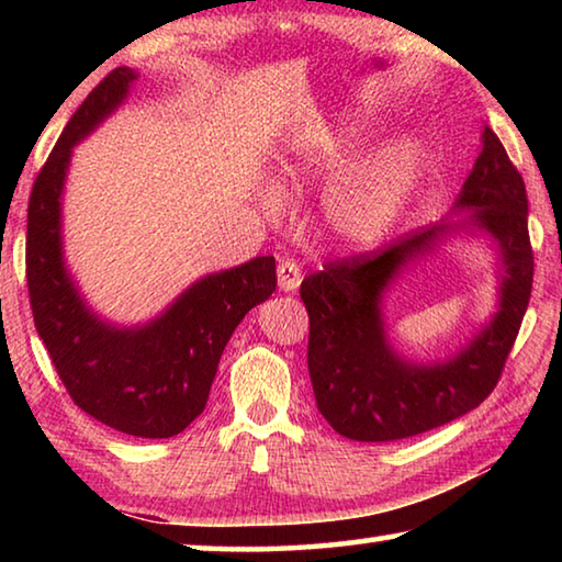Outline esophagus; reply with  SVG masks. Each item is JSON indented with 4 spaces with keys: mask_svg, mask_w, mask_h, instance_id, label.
Returning <instances> with one entry per match:
<instances>
[{
    "mask_svg": "<svg viewBox=\"0 0 562 562\" xmlns=\"http://www.w3.org/2000/svg\"><path fill=\"white\" fill-rule=\"evenodd\" d=\"M302 282V270L294 260H280L278 265V284L282 292H294Z\"/></svg>",
    "mask_w": 562,
    "mask_h": 562,
    "instance_id": "obj_1",
    "label": "esophagus"
}]
</instances>
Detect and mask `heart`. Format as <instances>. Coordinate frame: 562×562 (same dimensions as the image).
Here are the masks:
<instances>
[{
  "label": "heart",
  "instance_id": "heart-1",
  "mask_svg": "<svg viewBox=\"0 0 562 562\" xmlns=\"http://www.w3.org/2000/svg\"><path fill=\"white\" fill-rule=\"evenodd\" d=\"M364 138L367 131L359 123L312 133L280 158V180L284 186L297 188L307 180L331 176L359 154ZM424 170L426 148L412 136L392 140L357 160L331 180L322 201L329 231L341 243L359 250L384 243L412 205ZM260 201L270 215L282 211L280 190H262Z\"/></svg>",
  "mask_w": 562,
  "mask_h": 562
}]
</instances>
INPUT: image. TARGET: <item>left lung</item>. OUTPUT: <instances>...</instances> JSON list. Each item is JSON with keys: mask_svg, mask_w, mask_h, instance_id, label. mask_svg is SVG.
Listing matches in <instances>:
<instances>
[{"mask_svg": "<svg viewBox=\"0 0 562 562\" xmlns=\"http://www.w3.org/2000/svg\"><path fill=\"white\" fill-rule=\"evenodd\" d=\"M481 140L456 201V211H471L463 221L418 227L382 250L327 262L300 284L310 315L307 367L317 408L351 441H398L431 431L469 414L498 384L528 310L532 247L526 183L488 126ZM461 226L488 232L499 245V312L459 356L414 366L387 345L381 297L408 261Z\"/></svg>", "mask_w": 562, "mask_h": 562, "instance_id": "left-lung-1", "label": "left lung"}]
</instances>
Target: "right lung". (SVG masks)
<instances>
[{"mask_svg": "<svg viewBox=\"0 0 562 562\" xmlns=\"http://www.w3.org/2000/svg\"><path fill=\"white\" fill-rule=\"evenodd\" d=\"M138 74L113 69L81 103L34 180L26 215L32 315L56 374L97 422L140 439H168L203 414L227 339L278 288L274 258L205 274L144 327H113L81 300L64 265L61 193L71 148L128 97Z\"/></svg>", "mask_w": 562, "mask_h": 562, "instance_id": "right-lung-1", "label": "right lung"}]
</instances>
